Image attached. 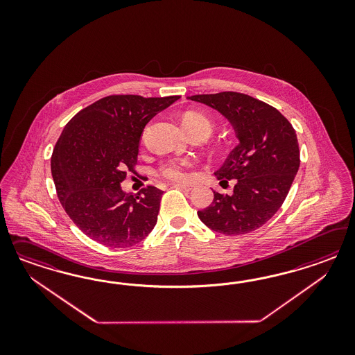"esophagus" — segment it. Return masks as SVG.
<instances>
[{
	"mask_svg": "<svg viewBox=\"0 0 355 355\" xmlns=\"http://www.w3.org/2000/svg\"><path fill=\"white\" fill-rule=\"evenodd\" d=\"M173 184L177 186V187H181V189L186 190V191H190L193 187V183H173Z\"/></svg>",
	"mask_w": 355,
	"mask_h": 355,
	"instance_id": "34e87169",
	"label": "esophagus"
}]
</instances>
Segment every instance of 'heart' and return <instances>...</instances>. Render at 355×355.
I'll use <instances>...</instances> for the list:
<instances>
[{"label":"heart","mask_w":355,"mask_h":355,"mask_svg":"<svg viewBox=\"0 0 355 355\" xmlns=\"http://www.w3.org/2000/svg\"><path fill=\"white\" fill-rule=\"evenodd\" d=\"M182 123L189 134L202 132L207 137H209V134L214 129L211 119H208L203 113L193 112V110H189L183 114ZM189 165H190L189 160L173 159V160L162 164L159 169V174L166 180L180 181L184 177V168Z\"/></svg>","instance_id":"heart-1"}]
</instances>
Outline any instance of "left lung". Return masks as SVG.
<instances>
[{
	"label": "left lung",
	"mask_w": 355,
	"mask_h": 355,
	"mask_svg": "<svg viewBox=\"0 0 355 355\" xmlns=\"http://www.w3.org/2000/svg\"><path fill=\"white\" fill-rule=\"evenodd\" d=\"M187 100L217 110L234 130L238 144L215 172L234 180L233 193L214 190V202L198 211L202 223L225 236L248 234L264 225L284 203L300 169V147L291 122L254 97L220 92Z\"/></svg>",
	"instance_id": "left-lung-1"
}]
</instances>
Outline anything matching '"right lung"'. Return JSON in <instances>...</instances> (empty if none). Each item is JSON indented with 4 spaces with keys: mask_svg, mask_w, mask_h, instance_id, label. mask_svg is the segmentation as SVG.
Returning a JSON list of instances; mask_svg holds the SVG:
<instances>
[{
    "mask_svg": "<svg viewBox=\"0 0 355 355\" xmlns=\"http://www.w3.org/2000/svg\"><path fill=\"white\" fill-rule=\"evenodd\" d=\"M180 96L116 95L100 98L67 122L51 169L66 214L87 236L109 248L139 243L157 223L162 190L126 193L146 125Z\"/></svg>",
    "mask_w": 355,
    "mask_h": 355,
    "instance_id": "right-lung-1",
    "label": "right lung"
}]
</instances>
